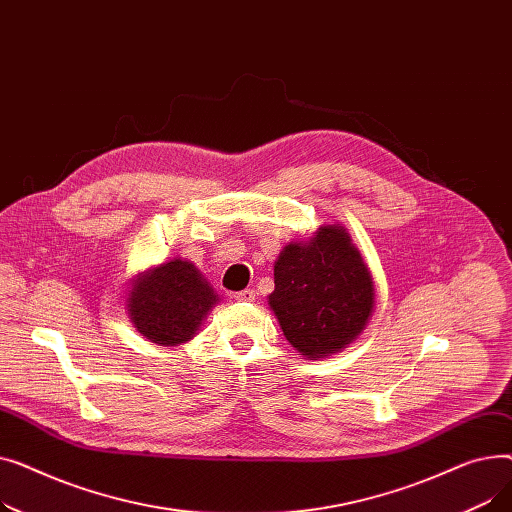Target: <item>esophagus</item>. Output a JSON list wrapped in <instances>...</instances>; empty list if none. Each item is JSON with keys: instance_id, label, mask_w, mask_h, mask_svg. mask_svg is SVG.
<instances>
[{"instance_id": "esophagus-1", "label": "esophagus", "mask_w": 512, "mask_h": 512, "mask_svg": "<svg viewBox=\"0 0 512 512\" xmlns=\"http://www.w3.org/2000/svg\"><path fill=\"white\" fill-rule=\"evenodd\" d=\"M234 299L236 301H245V303H253L255 301V290L253 288H245L240 292H234Z\"/></svg>"}]
</instances>
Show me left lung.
<instances>
[{
	"label": "left lung",
	"mask_w": 512,
	"mask_h": 512,
	"mask_svg": "<svg viewBox=\"0 0 512 512\" xmlns=\"http://www.w3.org/2000/svg\"><path fill=\"white\" fill-rule=\"evenodd\" d=\"M274 309L286 340L307 359L351 344L373 311L367 265L342 226H324L309 242H290L274 265Z\"/></svg>",
	"instance_id": "left-lung-1"
}]
</instances>
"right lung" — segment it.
Here are the masks:
<instances>
[{
    "label": "right lung",
    "mask_w": 512,
    "mask_h": 512,
    "mask_svg": "<svg viewBox=\"0 0 512 512\" xmlns=\"http://www.w3.org/2000/svg\"><path fill=\"white\" fill-rule=\"evenodd\" d=\"M134 328L147 340L176 346L191 340L218 294L193 263L174 259L134 282L128 294Z\"/></svg>",
    "instance_id": "1"
}]
</instances>
